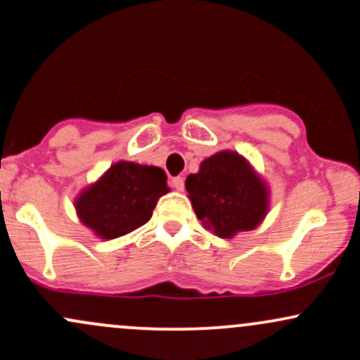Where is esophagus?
<instances>
[{
  "label": "esophagus",
  "mask_w": 360,
  "mask_h": 360,
  "mask_svg": "<svg viewBox=\"0 0 360 360\" xmlns=\"http://www.w3.org/2000/svg\"><path fill=\"white\" fill-rule=\"evenodd\" d=\"M172 186L176 188L177 191H184V179H183V177H174Z\"/></svg>",
  "instance_id": "1"
}]
</instances>
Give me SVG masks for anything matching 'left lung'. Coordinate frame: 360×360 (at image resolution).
<instances>
[{"mask_svg":"<svg viewBox=\"0 0 360 360\" xmlns=\"http://www.w3.org/2000/svg\"><path fill=\"white\" fill-rule=\"evenodd\" d=\"M196 217L215 236L233 238L255 229L269 210V190L247 158L231 150L219 151L200 164L186 179Z\"/></svg>","mask_w":360,"mask_h":360,"instance_id":"obj_1","label":"left lung"}]
</instances>
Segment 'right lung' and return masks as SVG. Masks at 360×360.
I'll return each instance as SVG.
<instances>
[{"label":"right lung","mask_w":360,"mask_h":360,"mask_svg":"<svg viewBox=\"0 0 360 360\" xmlns=\"http://www.w3.org/2000/svg\"><path fill=\"white\" fill-rule=\"evenodd\" d=\"M165 193H169L167 176L160 167L120 160L82 190L75 200V210L96 236L113 240L146 224Z\"/></svg>","instance_id":"1"}]
</instances>
